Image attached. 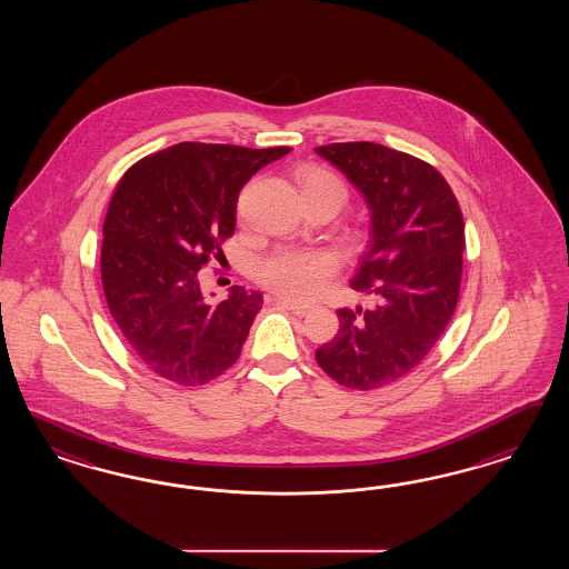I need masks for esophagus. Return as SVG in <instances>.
<instances>
[{"mask_svg":"<svg viewBox=\"0 0 569 569\" xmlns=\"http://www.w3.org/2000/svg\"><path fill=\"white\" fill-rule=\"evenodd\" d=\"M277 305L281 307V309L290 310L293 315H298V317H305L309 309L307 307H300V305H296L292 300H286V298H277Z\"/></svg>","mask_w":569,"mask_h":569,"instance_id":"obj_1","label":"esophagus"}]
</instances>
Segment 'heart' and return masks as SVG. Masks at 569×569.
Returning <instances> with one entry per match:
<instances>
[{
	"label": "heart",
	"instance_id": "heart-1",
	"mask_svg": "<svg viewBox=\"0 0 569 569\" xmlns=\"http://www.w3.org/2000/svg\"><path fill=\"white\" fill-rule=\"evenodd\" d=\"M298 188L307 202H333L342 208L348 200L345 181L321 167H309L298 172ZM336 273V260L326 252L277 250L260 262V279L283 298L293 302H309L323 290L329 277Z\"/></svg>",
	"mask_w": 569,
	"mask_h": 569
}]
</instances>
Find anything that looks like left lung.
Here are the masks:
<instances>
[{
    "mask_svg": "<svg viewBox=\"0 0 569 569\" xmlns=\"http://www.w3.org/2000/svg\"><path fill=\"white\" fill-rule=\"evenodd\" d=\"M315 152L371 210V241L350 286L376 302L338 310L340 329L315 359L346 388L376 390L409 376L447 329L461 288L463 214L445 177L415 156L371 141Z\"/></svg>",
    "mask_w": 569,
    "mask_h": 569,
    "instance_id": "8db88e82",
    "label": "left lung"
}]
</instances>
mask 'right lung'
I'll list each match as a JSON object with an SVG mask.
<instances>
[{"instance_id": "add662e5", "label": "right lung", "mask_w": 569, "mask_h": 569, "mask_svg": "<svg viewBox=\"0 0 569 569\" xmlns=\"http://www.w3.org/2000/svg\"><path fill=\"white\" fill-rule=\"evenodd\" d=\"M292 148L183 141L122 174L103 221L102 286L124 345L158 378L200 386L240 357L262 293L210 305L200 269L236 231L238 193Z\"/></svg>"}]
</instances>
